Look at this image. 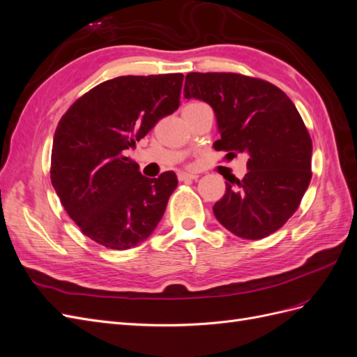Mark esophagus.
<instances>
[{
    "label": "esophagus",
    "mask_w": 357,
    "mask_h": 357,
    "mask_svg": "<svg viewBox=\"0 0 357 357\" xmlns=\"http://www.w3.org/2000/svg\"><path fill=\"white\" fill-rule=\"evenodd\" d=\"M180 181H188V180H197L198 176L197 174H190V172H185V171H180L177 174Z\"/></svg>",
    "instance_id": "obj_1"
}]
</instances>
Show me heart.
Wrapping results in <instances>:
<instances>
[{
	"label": "heart",
	"instance_id": "obj_1",
	"mask_svg": "<svg viewBox=\"0 0 357 357\" xmlns=\"http://www.w3.org/2000/svg\"><path fill=\"white\" fill-rule=\"evenodd\" d=\"M193 104H198V102H192V104H189V105H193Z\"/></svg>",
	"mask_w": 357,
	"mask_h": 357
}]
</instances>
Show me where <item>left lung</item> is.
Wrapping results in <instances>:
<instances>
[{
  "label": "left lung",
  "mask_w": 357,
  "mask_h": 357,
  "mask_svg": "<svg viewBox=\"0 0 357 357\" xmlns=\"http://www.w3.org/2000/svg\"><path fill=\"white\" fill-rule=\"evenodd\" d=\"M185 98L214 110L215 150L247 153V174L226 183L213 211L245 240L271 235L291 218L311 180L312 143L295 104L277 86L235 73H189Z\"/></svg>",
  "instance_id": "1"
}]
</instances>
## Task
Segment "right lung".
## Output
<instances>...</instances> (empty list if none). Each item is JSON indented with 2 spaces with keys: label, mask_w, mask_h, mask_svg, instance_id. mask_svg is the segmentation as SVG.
Listing matches in <instances>:
<instances>
[{
  "label": "right lung",
  "mask_w": 357,
  "mask_h": 357,
  "mask_svg": "<svg viewBox=\"0 0 357 357\" xmlns=\"http://www.w3.org/2000/svg\"><path fill=\"white\" fill-rule=\"evenodd\" d=\"M180 73L122 75L86 92L53 135L50 180L70 218L91 240L126 250L147 240L177 188L172 171L149 178L126 156L180 104Z\"/></svg>",
  "instance_id": "obj_1"
}]
</instances>
